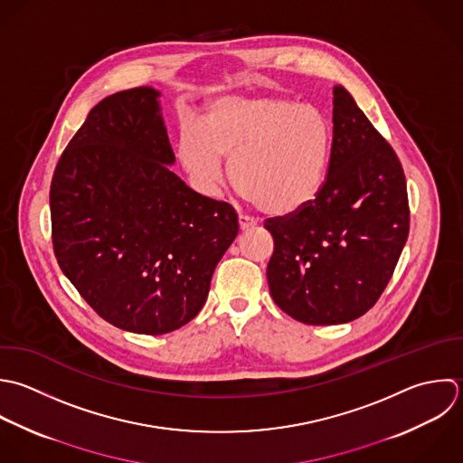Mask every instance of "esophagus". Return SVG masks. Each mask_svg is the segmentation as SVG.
Wrapping results in <instances>:
<instances>
[{
  "instance_id": "34e87169",
  "label": "esophagus",
  "mask_w": 463,
  "mask_h": 463,
  "mask_svg": "<svg viewBox=\"0 0 463 463\" xmlns=\"http://www.w3.org/2000/svg\"><path fill=\"white\" fill-rule=\"evenodd\" d=\"M238 223H240L241 231H249V229H254L258 225V222L254 218H249V216H240Z\"/></svg>"
}]
</instances>
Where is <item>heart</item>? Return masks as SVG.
Segmentation results:
<instances>
[{"label": "heart", "instance_id": "b5f03b06", "mask_svg": "<svg viewBox=\"0 0 463 463\" xmlns=\"http://www.w3.org/2000/svg\"><path fill=\"white\" fill-rule=\"evenodd\" d=\"M334 129L312 104L281 95L222 97L203 122L187 124L176 155L194 184L218 187L223 160L236 189L261 211L288 216L316 200L325 185Z\"/></svg>", "mask_w": 463, "mask_h": 463}]
</instances>
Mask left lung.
<instances>
[{
	"mask_svg": "<svg viewBox=\"0 0 463 463\" xmlns=\"http://www.w3.org/2000/svg\"><path fill=\"white\" fill-rule=\"evenodd\" d=\"M267 279L274 303L305 325L364 316L390 283L410 232L399 156L343 86L323 189L305 209L269 218Z\"/></svg>",
	"mask_w": 463,
	"mask_h": 463,
	"instance_id": "1",
	"label": "left lung"
}]
</instances>
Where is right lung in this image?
Here are the masks:
<instances>
[{
	"label": "right lung",
	"instance_id": "right-lung-1",
	"mask_svg": "<svg viewBox=\"0 0 463 463\" xmlns=\"http://www.w3.org/2000/svg\"><path fill=\"white\" fill-rule=\"evenodd\" d=\"M158 97L140 86L93 106L50 187L61 270L102 319L144 335L196 317L238 234L232 205L169 169L175 153Z\"/></svg>",
	"mask_w": 463,
	"mask_h": 463
}]
</instances>
